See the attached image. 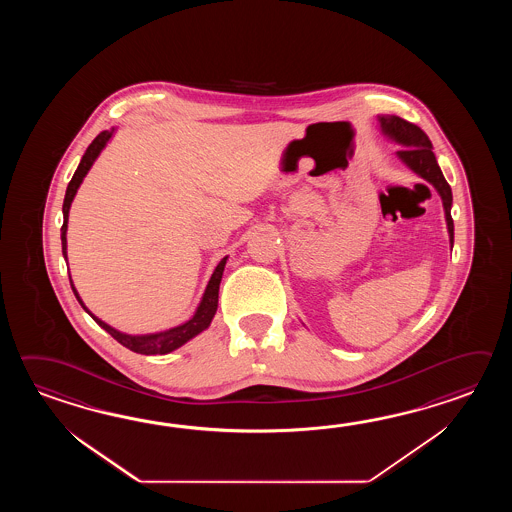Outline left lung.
<instances>
[{
	"label": "left lung",
	"instance_id": "left-lung-1",
	"mask_svg": "<svg viewBox=\"0 0 512 512\" xmlns=\"http://www.w3.org/2000/svg\"><path fill=\"white\" fill-rule=\"evenodd\" d=\"M381 131L390 139L401 146L397 157L403 161L412 172L423 177L430 185L434 186L437 194L441 196L443 208H445L446 227L450 236V247H454V221L450 216L452 208V190L446 183L445 175L441 172L439 164L435 161L432 152V142L425 131L415 126L408 120L401 119L397 115H379Z\"/></svg>",
	"mask_w": 512,
	"mask_h": 512
}]
</instances>
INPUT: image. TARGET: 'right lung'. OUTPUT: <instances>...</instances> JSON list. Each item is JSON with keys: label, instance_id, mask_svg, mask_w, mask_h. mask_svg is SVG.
I'll return each mask as SVG.
<instances>
[{"label": "right lung", "instance_id": "obj_1", "mask_svg": "<svg viewBox=\"0 0 512 512\" xmlns=\"http://www.w3.org/2000/svg\"><path fill=\"white\" fill-rule=\"evenodd\" d=\"M113 133H115V128L98 133L97 137H95V141L87 146L86 153L82 155V161L78 164L77 172H75L73 179H71L69 185H67L64 207H62V212H64V225H62V236H60V238H62V254H64L66 261V234L69 208H71V203H73V199L77 196L78 186L82 185V181H84V177H86L87 172H89V168L97 161L100 152L106 148V144H108L109 139L113 137ZM227 260H229V256H225L223 260L219 261L218 267L212 272V276H210V280H208L207 289H205V293H203V298H201V302L197 305L196 313H194V316H192L190 320H186L185 324H181V326L166 329V331H161V333H150V335H128V333H122L119 329H115V327L109 326L106 322H102L100 318H97V316L93 315V313L87 309L84 302H82V298L78 296L77 289H75L73 280H71V274H69V282H71L73 293L77 296L78 304L84 307V311H86L87 315H91V318L97 322L98 326L102 327V329H106L109 335L115 338L117 342H120L124 348L131 349V351H135V353H141V355H166V353H170V351H174V349L181 348L188 340L197 337L199 333H203V331L210 326L212 318H214L216 311H218L219 283H221V278H223V271H225V263H227Z\"/></svg>", "mask_w": 512, "mask_h": 512}]
</instances>
